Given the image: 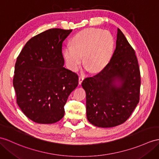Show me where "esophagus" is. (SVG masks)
<instances>
[{
    "instance_id": "obj_1",
    "label": "esophagus",
    "mask_w": 159,
    "mask_h": 159,
    "mask_svg": "<svg viewBox=\"0 0 159 159\" xmlns=\"http://www.w3.org/2000/svg\"><path fill=\"white\" fill-rule=\"evenodd\" d=\"M84 77H82V76H80L79 77V78H78V82H79V84L80 85V84H82V82H83V80H84Z\"/></svg>"
}]
</instances>
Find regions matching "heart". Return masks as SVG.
I'll list each match as a JSON object with an SVG mask.
<instances>
[{"label": "heart", "instance_id": "obj_1", "mask_svg": "<svg viewBox=\"0 0 159 159\" xmlns=\"http://www.w3.org/2000/svg\"><path fill=\"white\" fill-rule=\"evenodd\" d=\"M72 46L64 49V57L72 70L79 67L84 57V64L89 71L100 70L107 63L113 51L114 39L107 31L87 28L77 33L71 40Z\"/></svg>", "mask_w": 159, "mask_h": 159}]
</instances>
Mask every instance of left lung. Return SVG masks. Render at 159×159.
Segmentation results:
<instances>
[{
	"instance_id": "8db88e82",
	"label": "left lung",
	"mask_w": 159,
	"mask_h": 159,
	"mask_svg": "<svg viewBox=\"0 0 159 159\" xmlns=\"http://www.w3.org/2000/svg\"><path fill=\"white\" fill-rule=\"evenodd\" d=\"M116 81L121 83L118 87ZM86 93L87 119L92 125L122 124L140 101L141 75L135 50L119 28L110 61L97 74L82 82Z\"/></svg>"
}]
</instances>
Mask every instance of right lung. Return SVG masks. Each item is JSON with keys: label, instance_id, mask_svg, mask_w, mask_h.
Listing matches in <instances>:
<instances>
[{"label": "right lung", "instance_id": "obj_1", "mask_svg": "<svg viewBox=\"0 0 159 159\" xmlns=\"http://www.w3.org/2000/svg\"><path fill=\"white\" fill-rule=\"evenodd\" d=\"M71 32L44 31L29 40L17 58L13 82L17 103L34 122L61 120L68 96L78 85V75L63 67L62 46Z\"/></svg>", "mask_w": 159, "mask_h": 159}]
</instances>
